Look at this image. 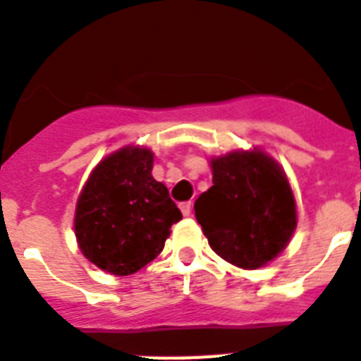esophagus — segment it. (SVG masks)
<instances>
[{
    "label": "esophagus",
    "instance_id": "obj_1",
    "mask_svg": "<svg viewBox=\"0 0 361 361\" xmlns=\"http://www.w3.org/2000/svg\"><path fill=\"white\" fill-rule=\"evenodd\" d=\"M181 213H183V216H190V213H192V204L190 202H183V204L180 205Z\"/></svg>",
    "mask_w": 361,
    "mask_h": 361
}]
</instances>
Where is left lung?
<instances>
[{
    "label": "left lung",
    "instance_id": "left-lung-1",
    "mask_svg": "<svg viewBox=\"0 0 361 361\" xmlns=\"http://www.w3.org/2000/svg\"><path fill=\"white\" fill-rule=\"evenodd\" d=\"M213 187L195 214L216 255L244 269L275 259L298 227L292 187L274 157L259 148L211 159Z\"/></svg>",
    "mask_w": 361,
    "mask_h": 361
}]
</instances>
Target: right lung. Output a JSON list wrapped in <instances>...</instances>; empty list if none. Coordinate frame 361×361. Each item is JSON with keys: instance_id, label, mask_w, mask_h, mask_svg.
<instances>
[{"instance_id": "1", "label": "right lung", "mask_w": 361, "mask_h": 361, "mask_svg": "<svg viewBox=\"0 0 361 361\" xmlns=\"http://www.w3.org/2000/svg\"><path fill=\"white\" fill-rule=\"evenodd\" d=\"M152 165V150L123 147L93 169L78 196V247L111 275H132L152 262L181 220L169 189L154 180Z\"/></svg>"}]
</instances>
